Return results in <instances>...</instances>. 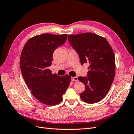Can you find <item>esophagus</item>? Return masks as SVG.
Segmentation results:
<instances>
[{
  "mask_svg": "<svg viewBox=\"0 0 134 134\" xmlns=\"http://www.w3.org/2000/svg\"><path fill=\"white\" fill-rule=\"evenodd\" d=\"M71 80L73 81V82H78V77L76 76H74V77H71Z\"/></svg>",
  "mask_w": 134,
  "mask_h": 134,
  "instance_id": "1",
  "label": "esophagus"
}]
</instances>
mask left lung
I'll return each instance as SVG.
<instances>
[{"instance_id": "1", "label": "left lung", "mask_w": 134, "mask_h": 134, "mask_svg": "<svg viewBox=\"0 0 134 134\" xmlns=\"http://www.w3.org/2000/svg\"><path fill=\"white\" fill-rule=\"evenodd\" d=\"M68 41L78 54L80 63H89L88 77L79 76L86 89L80 93L84 102L95 103L106 96L115 74V54L107 40L93 33L68 36Z\"/></svg>"}]
</instances>
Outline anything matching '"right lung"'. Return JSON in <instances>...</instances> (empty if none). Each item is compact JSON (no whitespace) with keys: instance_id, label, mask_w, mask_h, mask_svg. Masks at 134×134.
Masks as SVG:
<instances>
[{"instance_id":"1","label":"right lung","mask_w":134,"mask_h":134,"mask_svg":"<svg viewBox=\"0 0 134 134\" xmlns=\"http://www.w3.org/2000/svg\"><path fill=\"white\" fill-rule=\"evenodd\" d=\"M67 34H44L31 38L24 46L20 58L22 76L32 94L40 102L54 106L62 102L71 82V76L52 74L53 52L66 41Z\"/></svg>"}]
</instances>
